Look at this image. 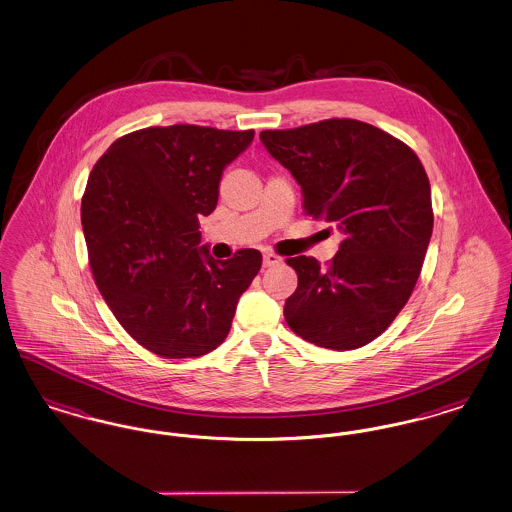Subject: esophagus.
<instances>
[{
  "label": "esophagus",
  "mask_w": 512,
  "mask_h": 512,
  "mask_svg": "<svg viewBox=\"0 0 512 512\" xmlns=\"http://www.w3.org/2000/svg\"><path fill=\"white\" fill-rule=\"evenodd\" d=\"M280 263V257L278 255H274L272 251H265L263 253V267H274V265H278Z\"/></svg>",
  "instance_id": "1"
}]
</instances>
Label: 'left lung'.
I'll return each mask as SVG.
<instances>
[{
  "label": "left lung",
  "instance_id": "obj_1",
  "mask_svg": "<svg viewBox=\"0 0 512 512\" xmlns=\"http://www.w3.org/2000/svg\"><path fill=\"white\" fill-rule=\"evenodd\" d=\"M301 186L305 213L345 236L328 268L292 257L284 317L303 340L347 351L378 338L405 307L430 244V182L413 149L353 119L259 134Z\"/></svg>",
  "mask_w": 512,
  "mask_h": 512
}]
</instances>
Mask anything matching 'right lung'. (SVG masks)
<instances>
[{
	"instance_id": "right-lung-1",
	"label": "right lung",
	"mask_w": 512,
	"mask_h": 512,
	"mask_svg": "<svg viewBox=\"0 0 512 512\" xmlns=\"http://www.w3.org/2000/svg\"><path fill=\"white\" fill-rule=\"evenodd\" d=\"M253 136L153 126L113 142L90 172L82 230L94 280L122 328L159 357L217 349L261 268L257 249L217 261L199 245V219L217 207L222 172Z\"/></svg>"
}]
</instances>
